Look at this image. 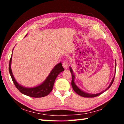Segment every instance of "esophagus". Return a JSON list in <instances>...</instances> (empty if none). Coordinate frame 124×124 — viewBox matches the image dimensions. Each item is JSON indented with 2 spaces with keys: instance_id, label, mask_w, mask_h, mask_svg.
Returning a JSON list of instances; mask_svg holds the SVG:
<instances>
[{
  "instance_id": "esophagus-1",
  "label": "esophagus",
  "mask_w": 124,
  "mask_h": 124,
  "mask_svg": "<svg viewBox=\"0 0 124 124\" xmlns=\"http://www.w3.org/2000/svg\"><path fill=\"white\" fill-rule=\"evenodd\" d=\"M62 66L64 69H67L69 67V63L67 61H64L62 63Z\"/></svg>"
}]
</instances>
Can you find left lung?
<instances>
[{
    "instance_id": "obj_1",
    "label": "left lung",
    "mask_w": 124,
    "mask_h": 124,
    "mask_svg": "<svg viewBox=\"0 0 124 124\" xmlns=\"http://www.w3.org/2000/svg\"><path fill=\"white\" fill-rule=\"evenodd\" d=\"M116 63H115V70H116ZM70 71L71 74H72V83H71V84H72V86L73 87V90H74V91L75 92H76V93L78 94V95H79L80 96H82V97H96V96H98L100 95L101 94H102V93H103L104 91H106L107 90H108L109 88L111 86V85H112V84H113V81H114V80L115 76H114V78H113V79L112 80V82L110 83L109 86L107 89L106 90H105L104 91H102L101 92H100V93H97V94H89V93H86V92L83 91L82 90H81L80 89H79V88L75 84V83H74L75 76L73 74V70H72V68H71L70 67Z\"/></svg>"
}]
</instances>
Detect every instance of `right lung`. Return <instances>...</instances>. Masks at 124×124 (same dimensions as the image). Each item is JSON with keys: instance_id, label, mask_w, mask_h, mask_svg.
I'll return each instance as SVG.
<instances>
[{"instance_id": "right-lung-1", "label": "right lung", "mask_w": 124, "mask_h": 124, "mask_svg": "<svg viewBox=\"0 0 124 124\" xmlns=\"http://www.w3.org/2000/svg\"><path fill=\"white\" fill-rule=\"evenodd\" d=\"M11 60L12 55L9 62V70L13 83H14L17 89L19 90L20 92L25 95L32 97L40 98L45 97V96L49 95L51 92L52 89H53L54 81H55L57 75L61 72H63L64 70V69L63 68L62 63L60 62V63L55 66L53 70L50 72L49 76L47 77L45 80L41 85L33 88H26L18 84L17 82L16 81L15 79L14 78L11 69Z\"/></svg>"}]
</instances>
